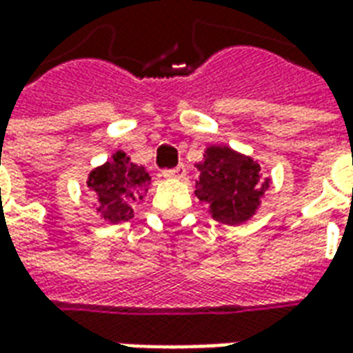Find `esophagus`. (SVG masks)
Listing matches in <instances>:
<instances>
[{
	"label": "esophagus",
	"mask_w": 353,
	"mask_h": 353,
	"mask_svg": "<svg viewBox=\"0 0 353 353\" xmlns=\"http://www.w3.org/2000/svg\"><path fill=\"white\" fill-rule=\"evenodd\" d=\"M162 176L168 177V179H174V177H183L185 176V166L183 164H179V166H176V168H170V170H164L162 172Z\"/></svg>",
	"instance_id": "34e87169"
}]
</instances>
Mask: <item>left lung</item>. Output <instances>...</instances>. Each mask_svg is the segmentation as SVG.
I'll list each match as a JSON object with an SVG mask.
<instances>
[{
    "label": "left lung",
    "instance_id": "left-lung-1",
    "mask_svg": "<svg viewBox=\"0 0 353 353\" xmlns=\"http://www.w3.org/2000/svg\"><path fill=\"white\" fill-rule=\"evenodd\" d=\"M196 168L200 179L194 194L210 206L215 221L225 225L248 221L268 189V179H263L259 164L230 147H208L204 161Z\"/></svg>",
    "mask_w": 353,
    "mask_h": 353
}]
</instances>
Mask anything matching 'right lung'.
<instances>
[{
  "mask_svg": "<svg viewBox=\"0 0 353 353\" xmlns=\"http://www.w3.org/2000/svg\"><path fill=\"white\" fill-rule=\"evenodd\" d=\"M87 185L96 194V212L109 223L128 221L134 217V204L147 194L151 177L143 166L130 162L123 151L88 174Z\"/></svg>",
  "mask_w": 353,
  "mask_h": 353,
  "instance_id": "obj_1",
  "label": "right lung"
}]
</instances>
